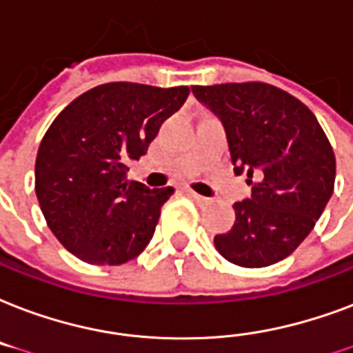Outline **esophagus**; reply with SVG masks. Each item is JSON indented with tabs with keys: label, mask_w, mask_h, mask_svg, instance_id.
<instances>
[{
	"label": "esophagus",
	"mask_w": 353,
	"mask_h": 353,
	"mask_svg": "<svg viewBox=\"0 0 353 353\" xmlns=\"http://www.w3.org/2000/svg\"><path fill=\"white\" fill-rule=\"evenodd\" d=\"M185 193H188V195L191 196V199H193V201L196 202V204H201V206H204V204H210V199H206V196H202V195H199V193H195V191H191V190H185Z\"/></svg>",
	"instance_id": "obj_1"
}]
</instances>
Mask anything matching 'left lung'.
<instances>
[{"mask_svg":"<svg viewBox=\"0 0 353 353\" xmlns=\"http://www.w3.org/2000/svg\"><path fill=\"white\" fill-rule=\"evenodd\" d=\"M191 90L221 119L234 171H247L252 184V196L234 204L236 223L215 236V248L247 269L278 263L310 236L332 196L335 154L330 139L302 101L272 84Z\"/></svg>","mask_w":353,"mask_h":353,"instance_id":"obj_1","label":"left lung"}]
</instances>
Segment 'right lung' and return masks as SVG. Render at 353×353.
Masks as SVG:
<instances>
[{
  "label": "right lung",
  "instance_id": "add662e5",
  "mask_svg": "<svg viewBox=\"0 0 353 353\" xmlns=\"http://www.w3.org/2000/svg\"><path fill=\"white\" fill-rule=\"evenodd\" d=\"M188 86L106 83L73 99L38 147L34 191L46 223L73 256L92 265L138 258L152 239L173 188L127 180Z\"/></svg>",
  "mask_w": 353,
  "mask_h": 353
}]
</instances>
